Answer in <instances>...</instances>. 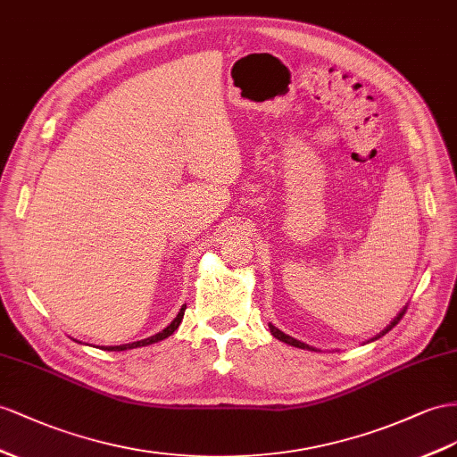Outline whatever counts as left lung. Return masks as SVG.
I'll return each instance as SVG.
<instances>
[{
	"label": "left lung",
	"mask_w": 457,
	"mask_h": 457,
	"mask_svg": "<svg viewBox=\"0 0 457 457\" xmlns=\"http://www.w3.org/2000/svg\"><path fill=\"white\" fill-rule=\"evenodd\" d=\"M405 309L407 307H403L400 312H397V317H394V320L386 326L384 330H380L377 336H372L370 340H367V344H370V342H374V340H378V337H382L384 334H388L394 326L402 320V317L405 314ZM268 328H270V332H272V336L276 337V340H279V342H284V344H287V345H294V347H299V349H309V351H320V349H317V347H312V345H307V344H303V342H299V340H295V337H291V336H287V334H284L282 330L279 328H276L274 324H268Z\"/></svg>",
	"instance_id": "1"
}]
</instances>
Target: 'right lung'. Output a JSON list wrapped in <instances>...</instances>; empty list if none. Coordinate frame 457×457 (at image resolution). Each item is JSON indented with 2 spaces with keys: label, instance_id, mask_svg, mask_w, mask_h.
Segmentation results:
<instances>
[{
  "label": "right lung",
  "instance_id": "right-lung-1",
  "mask_svg": "<svg viewBox=\"0 0 457 457\" xmlns=\"http://www.w3.org/2000/svg\"><path fill=\"white\" fill-rule=\"evenodd\" d=\"M185 309H187V305H183L181 309H179V312H178V317H175L166 328H163L162 332H158V334H154V336H150V337H145V340H140V342H133V344H121V345H106L104 347L102 345V349H106V351H127V349H135V347H145V345H150V344H158V342H162V340H166V337H170L175 330L179 328V324H181V320H183V314H185Z\"/></svg>",
  "mask_w": 457,
  "mask_h": 457
}]
</instances>
